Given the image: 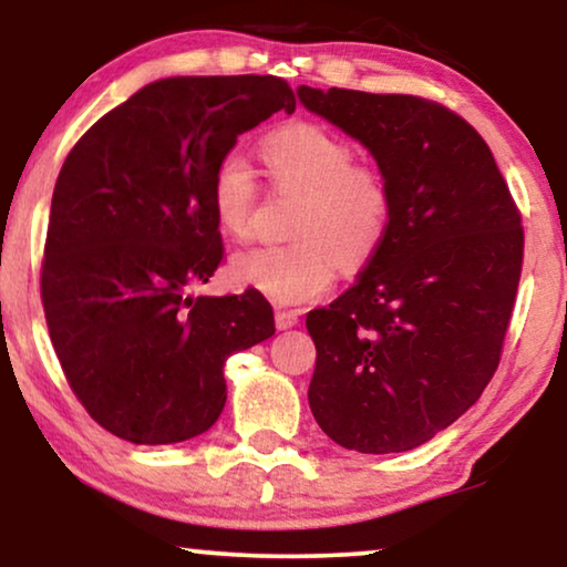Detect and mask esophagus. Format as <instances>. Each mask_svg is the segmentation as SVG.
Returning a JSON list of instances; mask_svg holds the SVG:
<instances>
[{"label":"esophagus","instance_id":"obj_1","mask_svg":"<svg viewBox=\"0 0 567 567\" xmlns=\"http://www.w3.org/2000/svg\"><path fill=\"white\" fill-rule=\"evenodd\" d=\"M297 322H299L297 312H289V309H278V312H276V328L278 330H289Z\"/></svg>","mask_w":567,"mask_h":567}]
</instances>
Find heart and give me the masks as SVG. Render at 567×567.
Instances as JSON below:
<instances>
[{
  "label": "heart",
  "mask_w": 567,
  "mask_h": 567,
  "mask_svg": "<svg viewBox=\"0 0 567 567\" xmlns=\"http://www.w3.org/2000/svg\"><path fill=\"white\" fill-rule=\"evenodd\" d=\"M260 157L281 188L305 193L293 224L299 243L239 252L229 276L278 307L307 305L330 291L338 260L359 268L382 247L392 219L390 185L379 169L355 165L343 138L307 121L270 131ZM208 200L221 235H250L258 185L245 157L231 152L216 162Z\"/></svg>",
  "instance_id": "1"
}]
</instances>
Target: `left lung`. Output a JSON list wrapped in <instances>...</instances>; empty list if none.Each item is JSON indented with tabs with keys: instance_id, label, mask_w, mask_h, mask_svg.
<instances>
[{
	"instance_id": "left-lung-1",
	"label": "left lung",
	"mask_w": 567,
	"mask_h": 567,
	"mask_svg": "<svg viewBox=\"0 0 567 567\" xmlns=\"http://www.w3.org/2000/svg\"><path fill=\"white\" fill-rule=\"evenodd\" d=\"M299 103L367 146L392 219L359 281L307 315L309 408L336 444L394 454L475 405L501 361L524 229L483 136L413 95L317 90Z\"/></svg>"
}]
</instances>
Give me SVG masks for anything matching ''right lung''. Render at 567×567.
Listing matches in <instances>:
<instances>
[{
  "label": "right lung",
  "instance_id": "obj_1",
  "mask_svg": "<svg viewBox=\"0 0 567 567\" xmlns=\"http://www.w3.org/2000/svg\"><path fill=\"white\" fill-rule=\"evenodd\" d=\"M297 100L278 76H167L105 113L53 188L41 297L84 410L131 444H177L227 402L224 363L276 332L258 291L193 297L224 247L208 185L237 136Z\"/></svg>",
  "mask_w": 567,
  "mask_h": 567
}]
</instances>
